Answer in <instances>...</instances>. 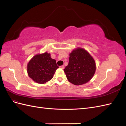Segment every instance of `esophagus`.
<instances>
[{"label":"esophagus","instance_id":"esophagus-1","mask_svg":"<svg viewBox=\"0 0 126 126\" xmlns=\"http://www.w3.org/2000/svg\"><path fill=\"white\" fill-rule=\"evenodd\" d=\"M60 68H61V69H64V66L63 65V66H60Z\"/></svg>","mask_w":126,"mask_h":126}]
</instances>
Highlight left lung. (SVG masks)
<instances>
[{
  "label": "left lung",
  "mask_w": 126,
  "mask_h": 126,
  "mask_svg": "<svg viewBox=\"0 0 126 126\" xmlns=\"http://www.w3.org/2000/svg\"><path fill=\"white\" fill-rule=\"evenodd\" d=\"M96 70V62L93 57L85 49L78 47L70 53L69 63L64 72L68 81L79 86L89 81Z\"/></svg>",
  "instance_id": "1"
}]
</instances>
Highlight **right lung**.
<instances>
[{
  "label": "right lung",
  "mask_w": 126,
  "mask_h": 126,
  "mask_svg": "<svg viewBox=\"0 0 126 126\" xmlns=\"http://www.w3.org/2000/svg\"><path fill=\"white\" fill-rule=\"evenodd\" d=\"M58 68L56 60L51 58L50 53L45 52L35 55L29 60L27 66V71L33 81L44 84L53 78Z\"/></svg>",
  "instance_id": "obj_1"
}]
</instances>
